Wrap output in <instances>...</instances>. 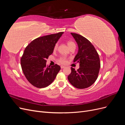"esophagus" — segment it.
<instances>
[{
	"mask_svg": "<svg viewBox=\"0 0 125 125\" xmlns=\"http://www.w3.org/2000/svg\"><path fill=\"white\" fill-rule=\"evenodd\" d=\"M60 67H61L62 69H63V68H65V67L64 66H60Z\"/></svg>",
	"mask_w": 125,
	"mask_h": 125,
	"instance_id": "esophagus-1",
	"label": "esophagus"
}]
</instances>
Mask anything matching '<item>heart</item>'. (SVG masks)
Wrapping results in <instances>:
<instances>
[{
	"label": "heart",
	"mask_w": 125,
	"mask_h": 125,
	"mask_svg": "<svg viewBox=\"0 0 125 125\" xmlns=\"http://www.w3.org/2000/svg\"><path fill=\"white\" fill-rule=\"evenodd\" d=\"M67 45H68V46L69 47H70L72 46H73V45H75V44L73 42L69 41H68L67 42ZM57 47H58V44H56L55 45V46H54V50H57ZM67 60L66 58V57H61L59 60V62L60 63H62V64H65V63H67Z\"/></svg>",
	"instance_id": "heart-1"
}]
</instances>
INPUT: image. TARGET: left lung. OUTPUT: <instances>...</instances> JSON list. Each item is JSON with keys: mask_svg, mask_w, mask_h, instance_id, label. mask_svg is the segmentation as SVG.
<instances>
[{"mask_svg": "<svg viewBox=\"0 0 125 125\" xmlns=\"http://www.w3.org/2000/svg\"><path fill=\"white\" fill-rule=\"evenodd\" d=\"M76 42L78 53L73 62L79 63V68L75 70L71 68V73L68 77L70 83L78 89H85L92 85L98 77L101 67L100 60L95 48L84 37L71 33Z\"/></svg>", "mask_w": 125, "mask_h": 125, "instance_id": "left-lung-1", "label": "left lung"}]
</instances>
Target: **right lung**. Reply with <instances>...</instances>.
Returning <instances> with one entry per match:
<instances>
[{
  "mask_svg": "<svg viewBox=\"0 0 125 125\" xmlns=\"http://www.w3.org/2000/svg\"><path fill=\"white\" fill-rule=\"evenodd\" d=\"M63 32L38 37L25 48L21 59L22 71L28 81L38 88H45L53 82L60 70L56 64L46 65V59L52 54L55 45Z\"/></svg>",
  "mask_w": 125,
  "mask_h": 125,
  "instance_id": "add662e5",
  "label": "right lung"
}]
</instances>
